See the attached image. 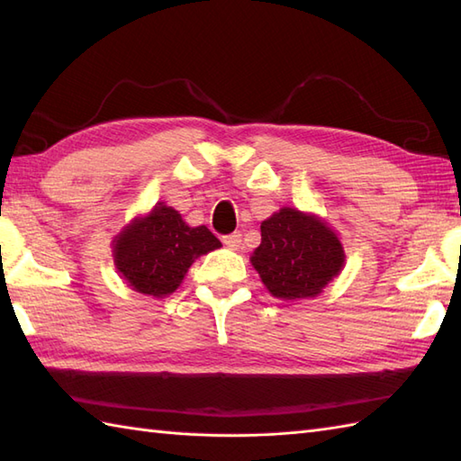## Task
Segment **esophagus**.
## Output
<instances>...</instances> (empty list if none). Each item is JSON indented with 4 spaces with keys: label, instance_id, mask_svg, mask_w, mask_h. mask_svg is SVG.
Instances as JSON below:
<instances>
[{
    "label": "esophagus",
    "instance_id": "34e87169",
    "mask_svg": "<svg viewBox=\"0 0 461 461\" xmlns=\"http://www.w3.org/2000/svg\"><path fill=\"white\" fill-rule=\"evenodd\" d=\"M223 246L230 248V249H240L241 248V233H230V236H223L221 238Z\"/></svg>",
    "mask_w": 461,
    "mask_h": 461
}]
</instances>
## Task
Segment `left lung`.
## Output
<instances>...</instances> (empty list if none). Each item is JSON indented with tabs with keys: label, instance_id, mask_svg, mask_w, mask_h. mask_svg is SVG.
<instances>
[{
	"label": "left lung",
	"instance_id": "1",
	"mask_svg": "<svg viewBox=\"0 0 461 461\" xmlns=\"http://www.w3.org/2000/svg\"><path fill=\"white\" fill-rule=\"evenodd\" d=\"M273 297H317L345 266V249L329 225L312 213L281 208L261 221V243L251 256Z\"/></svg>",
	"mask_w": 461,
	"mask_h": 461
}]
</instances>
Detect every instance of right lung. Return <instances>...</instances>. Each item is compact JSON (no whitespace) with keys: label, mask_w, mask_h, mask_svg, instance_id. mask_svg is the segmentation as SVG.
I'll return each instance as SVG.
<instances>
[{"label":"right lung","mask_w":461,"mask_h":461,"mask_svg":"<svg viewBox=\"0 0 461 461\" xmlns=\"http://www.w3.org/2000/svg\"><path fill=\"white\" fill-rule=\"evenodd\" d=\"M218 248L220 240L205 225L190 228L178 212L160 202L114 238L113 258L129 287L160 299L180 287L195 259Z\"/></svg>","instance_id":"1"}]
</instances>
